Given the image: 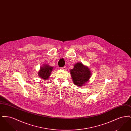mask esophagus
Returning <instances> with one entry per match:
<instances>
[{"label": "esophagus", "instance_id": "34e87169", "mask_svg": "<svg viewBox=\"0 0 131 131\" xmlns=\"http://www.w3.org/2000/svg\"><path fill=\"white\" fill-rule=\"evenodd\" d=\"M61 69H62V70H66V66H64V67H62V68H61Z\"/></svg>", "mask_w": 131, "mask_h": 131}]
</instances>
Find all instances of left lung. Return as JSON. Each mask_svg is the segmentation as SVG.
I'll list each match as a JSON object with an SVG mask.
<instances>
[{"label":"left lung","mask_w":131,"mask_h":131,"mask_svg":"<svg viewBox=\"0 0 131 131\" xmlns=\"http://www.w3.org/2000/svg\"><path fill=\"white\" fill-rule=\"evenodd\" d=\"M70 74L74 83L78 86L87 83L92 75L89 68L81 62L75 64L73 69L70 70Z\"/></svg>","instance_id":"1"}]
</instances>
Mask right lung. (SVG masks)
<instances>
[{"label": "right lung", "instance_id": "add662e5", "mask_svg": "<svg viewBox=\"0 0 131 131\" xmlns=\"http://www.w3.org/2000/svg\"><path fill=\"white\" fill-rule=\"evenodd\" d=\"M43 65L38 71V75L43 80H48L50 78L51 73L53 69V67L50 66V65L47 64H44Z\"/></svg>", "mask_w": 131, "mask_h": 131}]
</instances>
